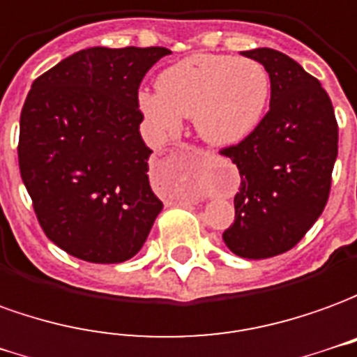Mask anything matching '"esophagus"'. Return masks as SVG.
<instances>
[{
    "label": "esophagus",
    "instance_id": "obj_1",
    "mask_svg": "<svg viewBox=\"0 0 357 357\" xmlns=\"http://www.w3.org/2000/svg\"><path fill=\"white\" fill-rule=\"evenodd\" d=\"M181 148H186V144H181ZM206 155H211V153H206Z\"/></svg>",
    "mask_w": 357,
    "mask_h": 357
}]
</instances>
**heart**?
<instances>
[{
  "label": "heart",
  "instance_id": "heart-1",
  "mask_svg": "<svg viewBox=\"0 0 357 357\" xmlns=\"http://www.w3.org/2000/svg\"><path fill=\"white\" fill-rule=\"evenodd\" d=\"M155 88L138 93V105L153 128L173 132L181 117H194L204 140L232 146L259 125L271 78L255 59L196 53L161 70Z\"/></svg>",
  "mask_w": 357,
  "mask_h": 357
}]
</instances>
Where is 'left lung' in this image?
<instances>
[{
	"instance_id": "8db88e82",
	"label": "left lung",
	"mask_w": 357,
	"mask_h": 357,
	"mask_svg": "<svg viewBox=\"0 0 357 357\" xmlns=\"http://www.w3.org/2000/svg\"><path fill=\"white\" fill-rule=\"evenodd\" d=\"M242 55L267 69L271 102L254 132L219 150L240 173L223 240L232 254L265 259L292 250L327 206L338 123L325 88L294 59L269 47Z\"/></svg>"
}]
</instances>
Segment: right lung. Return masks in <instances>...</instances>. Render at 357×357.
I'll list each match as a JSON object with an SVG mask.
<instances>
[{"instance_id": "right-lung-1", "label": "right lung", "mask_w": 357, "mask_h": 357, "mask_svg": "<svg viewBox=\"0 0 357 357\" xmlns=\"http://www.w3.org/2000/svg\"><path fill=\"white\" fill-rule=\"evenodd\" d=\"M167 47H88L32 82L19 169L42 231L90 264L140 252L163 204L151 192L138 88Z\"/></svg>"}]
</instances>
